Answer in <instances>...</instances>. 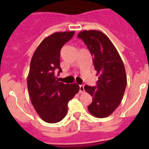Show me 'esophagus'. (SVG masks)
<instances>
[{
    "instance_id": "34e87169",
    "label": "esophagus",
    "mask_w": 149,
    "mask_h": 149,
    "mask_svg": "<svg viewBox=\"0 0 149 149\" xmlns=\"http://www.w3.org/2000/svg\"><path fill=\"white\" fill-rule=\"evenodd\" d=\"M79 92L81 93H84V85H80V89H79Z\"/></svg>"
}]
</instances>
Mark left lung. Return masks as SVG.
<instances>
[{
  "label": "left lung",
  "instance_id": "left-lung-1",
  "mask_svg": "<svg viewBox=\"0 0 149 149\" xmlns=\"http://www.w3.org/2000/svg\"><path fill=\"white\" fill-rule=\"evenodd\" d=\"M77 37L84 41L93 56L95 70L98 75L96 86H84L93 97L88 110L97 118H105L115 111L123 98L127 85L124 63L113 44L101 31L84 30Z\"/></svg>",
  "mask_w": 149,
  "mask_h": 149
}]
</instances>
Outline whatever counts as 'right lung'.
<instances>
[{"mask_svg": "<svg viewBox=\"0 0 149 149\" xmlns=\"http://www.w3.org/2000/svg\"><path fill=\"white\" fill-rule=\"evenodd\" d=\"M74 31L57 32L43 39L34 52L27 76V88L33 106L41 119L56 123L65 116L68 102L78 93L76 84L60 82L55 72H62L60 50Z\"/></svg>", "mask_w": 149, "mask_h": 149, "instance_id": "1", "label": "right lung"}]
</instances>
